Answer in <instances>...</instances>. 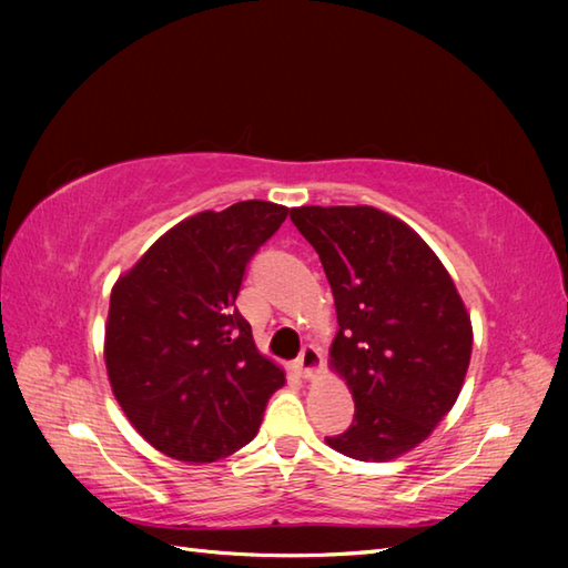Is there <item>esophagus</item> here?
I'll return each mask as SVG.
<instances>
[{
	"instance_id": "34e87169",
	"label": "esophagus",
	"mask_w": 568,
	"mask_h": 568,
	"mask_svg": "<svg viewBox=\"0 0 568 568\" xmlns=\"http://www.w3.org/2000/svg\"><path fill=\"white\" fill-rule=\"evenodd\" d=\"M297 368H300V376H303L305 381L317 378L320 371H322V354H320V348L307 344V346L303 348V354H300V358H297Z\"/></svg>"
}]
</instances>
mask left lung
Here are the masks:
<instances>
[{
    "label": "left lung",
    "mask_w": 568,
    "mask_h": 568,
    "mask_svg": "<svg viewBox=\"0 0 568 568\" xmlns=\"http://www.w3.org/2000/svg\"><path fill=\"white\" fill-rule=\"evenodd\" d=\"M291 220L332 285L329 368L354 395V422L327 444L358 462H393L449 415L474 346L452 275L397 216L356 207H293Z\"/></svg>",
    "instance_id": "1"
}]
</instances>
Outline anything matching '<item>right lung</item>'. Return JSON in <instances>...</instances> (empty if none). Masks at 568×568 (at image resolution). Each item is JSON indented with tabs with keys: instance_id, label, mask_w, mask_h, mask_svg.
<instances>
[{
	"instance_id": "add662e5",
	"label": "right lung",
	"mask_w": 568,
	"mask_h": 568,
	"mask_svg": "<svg viewBox=\"0 0 568 568\" xmlns=\"http://www.w3.org/2000/svg\"><path fill=\"white\" fill-rule=\"evenodd\" d=\"M246 200L200 212L155 241L112 287L104 364L116 403L153 449L185 464L239 452L285 371L236 310L246 263L285 222Z\"/></svg>"
}]
</instances>
